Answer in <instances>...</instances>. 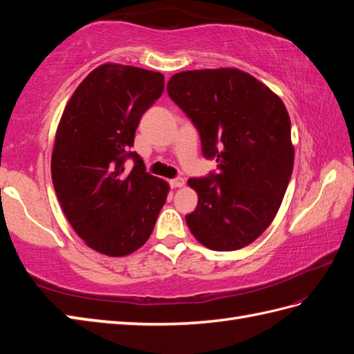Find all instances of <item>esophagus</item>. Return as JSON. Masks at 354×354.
Returning <instances> with one entry per match:
<instances>
[{
    "label": "esophagus",
    "mask_w": 354,
    "mask_h": 354,
    "mask_svg": "<svg viewBox=\"0 0 354 354\" xmlns=\"http://www.w3.org/2000/svg\"><path fill=\"white\" fill-rule=\"evenodd\" d=\"M185 181L183 178H176V179H170V187L171 189H181V187H184Z\"/></svg>",
    "instance_id": "esophagus-1"
}]
</instances>
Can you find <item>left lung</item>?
<instances>
[{
	"label": "left lung",
	"mask_w": 354,
	"mask_h": 354,
	"mask_svg": "<svg viewBox=\"0 0 354 354\" xmlns=\"http://www.w3.org/2000/svg\"><path fill=\"white\" fill-rule=\"evenodd\" d=\"M170 99L201 135L202 153L219 171L190 178L198 207L185 216L192 234L214 251H236L261 236L281 205L295 150L280 97L237 68L173 74Z\"/></svg>",
	"instance_id": "8db88e82"
}]
</instances>
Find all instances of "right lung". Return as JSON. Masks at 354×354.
Returning a JSON list of instances; mask_svg holds the SVG:
<instances>
[{
  "label": "right lung",
  "instance_id": "1",
  "mask_svg": "<svg viewBox=\"0 0 354 354\" xmlns=\"http://www.w3.org/2000/svg\"><path fill=\"white\" fill-rule=\"evenodd\" d=\"M164 91L161 73L97 66L73 93L59 122L51 179L59 204L91 250L123 257L147 242L170 187L131 152L142 114ZM133 157L126 174L124 161Z\"/></svg>",
  "mask_w": 354,
  "mask_h": 354
}]
</instances>
